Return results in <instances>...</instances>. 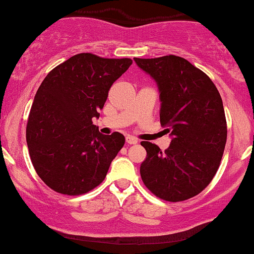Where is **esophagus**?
Listing matches in <instances>:
<instances>
[{
  "instance_id": "esophagus-1",
  "label": "esophagus",
  "mask_w": 254,
  "mask_h": 254,
  "mask_svg": "<svg viewBox=\"0 0 254 254\" xmlns=\"http://www.w3.org/2000/svg\"><path fill=\"white\" fill-rule=\"evenodd\" d=\"M126 143L127 144H137L138 143V139H135L132 135H127L126 137Z\"/></svg>"
}]
</instances>
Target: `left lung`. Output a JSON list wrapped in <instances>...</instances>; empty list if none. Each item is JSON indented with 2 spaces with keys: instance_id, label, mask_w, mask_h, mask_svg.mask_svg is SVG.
I'll list each match as a JSON object with an SVG mask.
<instances>
[{
  "instance_id": "obj_1",
  "label": "left lung",
  "mask_w": 254,
  "mask_h": 254,
  "mask_svg": "<svg viewBox=\"0 0 254 254\" xmlns=\"http://www.w3.org/2000/svg\"><path fill=\"white\" fill-rule=\"evenodd\" d=\"M134 62L157 84L161 126L171 137L163 152L141 141L146 150L141 179L162 200H188L202 191L219 167L228 133L222 98L211 78L181 57Z\"/></svg>"
}]
</instances>
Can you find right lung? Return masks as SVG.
Listing matches in <instances>:
<instances>
[{
	"instance_id": "add662e5",
	"label": "right lung",
	"mask_w": 254,
	"mask_h": 254,
	"mask_svg": "<svg viewBox=\"0 0 254 254\" xmlns=\"http://www.w3.org/2000/svg\"><path fill=\"white\" fill-rule=\"evenodd\" d=\"M132 61L80 53L54 67L37 89L26 126L35 171L46 185L64 195H81L104 181L125 144L115 132L102 134L99 117L110 87Z\"/></svg>"
}]
</instances>
